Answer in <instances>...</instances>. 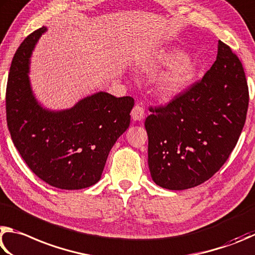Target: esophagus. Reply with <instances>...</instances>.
<instances>
[{
  "instance_id": "esophagus-1",
  "label": "esophagus",
  "mask_w": 255,
  "mask_h": 255,
  "mask_svg": "<svg viewBox=\"0 0 255 255\" xmlns=\"http://www.w3.org/2000/svg\"><path fill=\"white\" fill-rule=\"evenodd\" d=\"M131 116L134 121H142L145 116V110L141 105H135L131 111Z\"/></svg>"
}]
</instances>
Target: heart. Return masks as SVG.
Here are the masks:
<instances>
[{
	"instance_id": "1",
	"label": "heart",
	"mask_w": 255,
	"mask_h": 255,
	"mask_svg": "<svg viewBox=\"0 0 255 255\" xmlns=\"http://www.w3.org/2000/svg\"><path fill=\"white\" fill-rule=\"evenodd\" d=\"M157 62L164 66L170 65L154 80L155 93L162 100H171L184 92L194 82L198 71L197 62L177 49L160 52Z\"/></svg>"
}]
</instances>
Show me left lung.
<instances>
[{"mask_svg":"<svg viewBox=\"0 0 255 255\" xmlns=\"http://www.w3.org/2000/svg\"><path fill=\"white\" fill-rule=\"evenodd\" d=\"M249 86L230 46L218 41L215 62L202 79L145 119L148 164L158 186L193 188L212 178L229 159L247 120Z\"/></svg>","mask_w":255,"mask_h":255,"instance_id":"obj_1","label":"left lung"}]
</instances>
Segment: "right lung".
<instances>
[{
	"label": "right lung",
	"instance_id": "1",
	"mask_svg": "<svg viewBox=\"0 0 255 255\" xmlns=\"http://www.w3.org/2000/svg\"><path fill=\"white\" fill-rule=\"evenodd\" d=\"M42 26L20 44L8 74L6 122L13 143L35 176L56 188L75 190L101 179L106 159L130 125L134 100L100 92L73 109L43 110L29 83V58Z\"/></svg>",
	"mask_w": 255,
	"mask_h": 255
}]
</instances>
